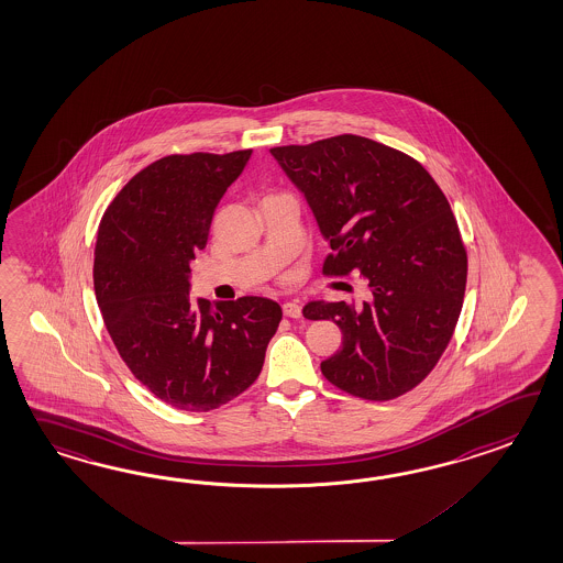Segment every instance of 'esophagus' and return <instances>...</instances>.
Instances as JSON below:
<instances>
[{
	"label": "esophagus",
	"mask_w": 563,
	"mask_h": 563,
	"mask_svg": "<svg viewBox=\"0 0 563 563\" xmlns=\"http://www.w3.org/2000/svg\"><path fill=\"white\" fill-rule=\"evenodd\" d=\"M282 308L288 318H301V306H298L296 301H286Z\"/></svg>",
	"instance_id": "34e87169"
}]
</instances>
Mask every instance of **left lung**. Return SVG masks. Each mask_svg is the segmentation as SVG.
Listing matches in <instances>:
<instances>
[{"label":"left lung","mask_w":563,"mask_h":563,"mask_svg":"<svg viewBox=\"0 0 563 563\" xmlns=\"http://www.w3.org/2000/svg\"><path fill=\"white\" fill-rule=\"evenodd\" d=\"M308 198L332 253L327 277L358 272L373 301H312L308 320H334L342 349L322 361L340 391L389 401L438 365L456 330L468 255L442 188L416 157L342 133L269 150Z\"/></svg>","instance_id":"8db88e82"}]
</instances>
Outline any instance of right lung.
<instances>
[{
  "mask_svg": "<svg viewBox=\"0 0 563 563\" xmlns=\"http://www.w3.org/2000/svg\"><path fill=\"white\" fill-rule=\"evenodd\" d=\"M251 150L172 154L137 172L109 202L92 284L107 332L133 377L164 404L210 411L247 391L282 322L279 303L190 298V262Z\"/></svg>",
  "mask_w": 563,
  "mask_h": 563,
  "instance_id": "right-lung-1",
  "label": "right lung"
}]
</instances>
